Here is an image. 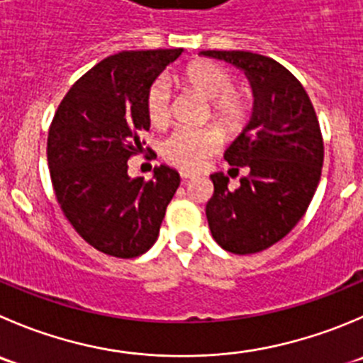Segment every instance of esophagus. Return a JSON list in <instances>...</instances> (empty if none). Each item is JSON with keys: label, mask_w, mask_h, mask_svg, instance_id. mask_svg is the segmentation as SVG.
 Returning <instances> with one entry per match:
<instances>
[{"label": "esophagus", "mask_w": 363, "mask_h": 363, "mask_svg": "<svg viewBox=\"0 0 363 363\" xmlns=\"http://www.w3.org/2000/svg\"><path fill=\"white\" fill-rule=\"evenodd\" d=\"M181 177H182V181L188 182V181H191V179H195V174H191V172L182 170V172H181Z\"/></svg>", "instance_id": "1"}]
</instances>
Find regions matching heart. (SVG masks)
<instances>
[{"label":"heart","instance_id":"obj_1","mask_svg":"<svg viewBox=\"0 0 363 363\" xmlns=\"http://www.w3.org/2000/svg\"><path fill=\"white\" fill-rule=\"evenodd\" d=\"M182 83L211 101L213 117L228 131H239L252 115L253 99L246 90H234L230 70L213 62H195L182 72ZM147 117L152 128H164L170 121V88L164 79L150 84L145 99ZM223 142L216 125L177 129L161 145V156L184 170H199Z\"/></svg>","mask_w":363,"mask_h":363}]
</instances>
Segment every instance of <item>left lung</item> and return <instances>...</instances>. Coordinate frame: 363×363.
Masks as SVG:
<instances>
[{"instance_id": "1", "label": "left lung", "mask_w": 363, "mask_h": 363, "mask_svg": "<svg viewBox=\"0 0 363 363\" xmlns=\"http://www.w3.org/2000/svg\"><path fill=\"white\" fill-rule=\"evenodd\" d=\"M200 55L242 70L253 94L250 121L225 150L232 170L246 167L250 174L235 191L221 172L211 175V234L227 252H262L293 230L318 188L325 160L318 117L300 81L273 58L250 51Z\"/></svg>"}]
</instances>
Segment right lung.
<instances>
[{"instance_id": "right-lung-1", "label": "right lung", "mask_w": 363, "mask_h": 363, "mask_svg": "<svg viewBox=\"0 0 363 363\" xmlns=\"http://www.w3.org/2000/svg\"><path fill=\"white\" fill-rule=\"evenodd\" d=\"M184 49L122 51L70 86L48 136L52 188L63 214L94 248L118 259L145 253L160 235L167 206L181 184L161 164L150 181L131 179L128 160L149 131L150 84Z\"/></svg>"}]
</instances>
